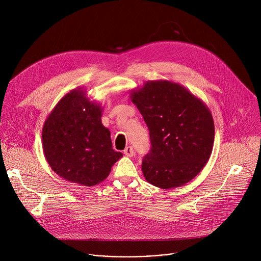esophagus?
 I'll use <instances>...</instances> for the list:
<instances>
[{"instance_id": "obj_1", "label": "esophagus", "mask_w": 261, "mask_h": 261, "mask_svg": "<svg viewBox=\"0 0 261 261\" xmlns=\"http://www.w3.org/2000/svg\"><path fill=\"white\" fill-rule=\"evenodd\" d=\"M124 154L127 156V157H132L134 155V150L132 146H127L125 150H124Z\"/></svg>"}]
</instances>
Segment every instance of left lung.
Wrapping results in <instances>:
<instances>
[{
	"label": "left lung",
	"mask_w": 261,
	"mask_h": 261,
	"mask_svg": "<svg viewBox=\"0 0 261 261\" xmlns=\"http://www.w3.org/2000/svg\"><path fill=\"white\" fill-rule=\"evenodd\" d=\"M131 98L150 131L152 146L141 164L145 179L162 189L190 181L212 154L215 126L208 108L166 81L148 82Z\"/></svg>",
	"instance_id": "1"
}]
</instances>
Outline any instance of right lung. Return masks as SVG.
I'll use <instances>...</instances> for the list:
<instances>
[{"label":"right lung","mask_w":261,"mask_h":261,"mask_svg":"<svg viewBox=\"0 0 261 261\" xmlns=\"http://www.w3.org/2000/svg\"><path fill=\"white\" fill-rule=\"evenodd\" d=\"M83 90L65 95L46 119L42 141L55 172L72 182L95 186L123 157L113 148L110 132L101 123L102 109Z\"/></svg>","instance_id":"1"}]
</instances>
